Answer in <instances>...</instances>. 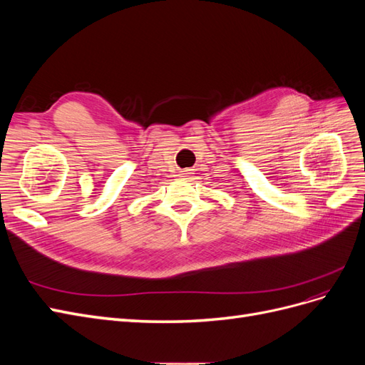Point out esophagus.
<instances>
[{"instance_id":"esophagus-1","label":"esophagus","mask_w":365,"mask_h":365,"mask_svg":"<svg viewBox=\"0 0 365 365\" xmlns=\"http://www.w3.org/2000/svg\"><path fill=\"white\" fill-rule=\"evenodd\" d=\"M187 175H189V172H187V170L181 172V176H182V178H187Z\"/></svg>"}]
</instances>
